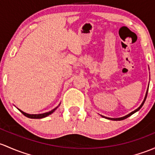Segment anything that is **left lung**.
Returning a JSON list of instances; mask_svg holds the SVG:
<instances>
[{"mask_svg":"<svg viewBox=\"0 0 155 155\" xmlns=\"http://www.w3.org/2000/svg\"><path fill=\"white\" fill-rule=\"evenodd\" d=\"M148 91H149V86H148L147 91H146V96H145V98H144V99H143V102H142V103H141V105H140V106L138 107L136 109V110H134V111L131 112V113H130V114H128L125 115V116H124V117H119V118H110V117H105V116H102V115H101V116H102V117H104V118H105V119H107V120H115V121H117V120H119V121H120V120H125V119L128 118V117H129L130 116H131V115H132L133 114L136 113L137 111H138V110H139L140 109L141 107H142V106H143V104H144L145 101H146V97H147V94H148Z\"/></svg>","mask_w":155,"mask_h":155,"instance_id":"left-lung-1","label":"left lung"}]
</instances>
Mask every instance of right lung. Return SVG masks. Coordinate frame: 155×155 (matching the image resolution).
Returning a JSON list of instances; mask_svg holds the SVG:
<instances>
[{"label":"right lung","mask_w":155,"mask_h":155,"mask_svg":"<svg viewBox=\"0 0 155 155\" xmlns=\"http://www.w3.org/2000/svg\"><path fill=\"white\" fill-rule=\"evenodd\" d=\"M59 105H60V104L56 107H55V108L53 109V110H50V111H49V112H46V113H44V114H30L25 113V112H24V111H23V110H20V109H18V110H20L21 112V113L24 115V116L28 117V118H31V119H41V118H45V117H48V116H49V115L51 114H53V112H54L55 110H56V109L58 108V107L59 106Z\"/></svg>","instance_id":"obj_1"}]
</instances>
